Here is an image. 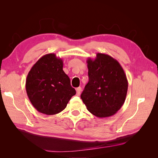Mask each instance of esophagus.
Returning <instances> with one entry per match:
<instances>
[{"instance_id":"obj_1","label":"esophagus","mask_w":158,"mask_h":158,"mask_svg":"<svg viewBox=\"0 0 158 158\" xmlns=\"http://www.w3.org/2000/svg\"><path fill=\"white\" fill-rule=\"evenodd\" d=\"M81 91H82V88L81 87H78L76 88V94H77V95H80Z\"/></svg>"}]
</instances>
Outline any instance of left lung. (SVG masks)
I'll return each mask as SVG.
<instances>
[{
	"label": "left lung",
	"instance_id": "obj_1",
	"mask_svg": "<svg viewBox=\"0 0 158 158\" xmlns=\"http://www.w3.org/2000/svg\"><path fill=\"white\" fill-rule=\"evenodd\" d=\"M88 83L81 99L88 111L99 118L111 117L125 103L128 81L118 62L106 54L98 53L88 58Z\"/></svg>",
	"mask_w": 158,
	"mask_h": 158
}]
</instances>
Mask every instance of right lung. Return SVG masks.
<instances>
[{
	"label": "right lung",
	"mask_w": 158,
	"mask_h": 158,
	"mask_svg": "<svg viewBox=\"0 0 158 158\" xmlns=\"http://www.w3.org/2000/svg\"><path fill=\"white\" fill-rule=\"evenodd\" d=\"M63 68V60L50 53L41 57L28 73L26 82L27 95L39 112L48 115L59 113L76 94Z\"/></svg>",
	"instance_id": "add662e5"
}]
</instances>
